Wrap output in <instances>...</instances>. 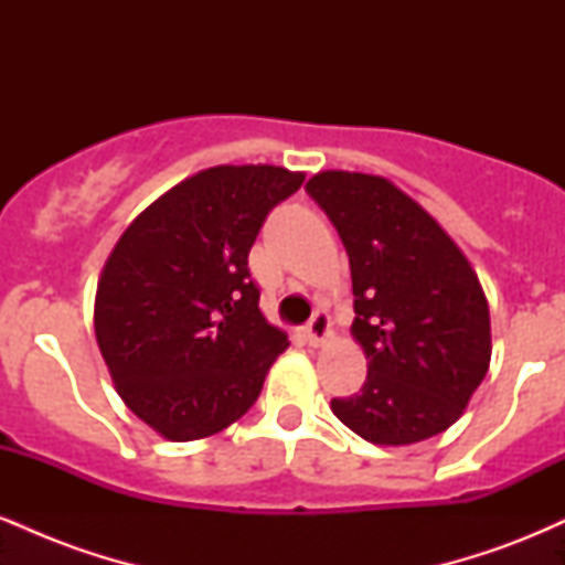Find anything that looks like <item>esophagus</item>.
Masks as SVG:
<instances>
[{"label": "esophagus", "instance_id": "34e87169", "mask_svg": "<svg viewBox=\"0 0 565 565\" xmlns=\"http://www.w3.org/2000/svg\"><path fill=\"white\" fill-rule=\"evenodd\" d=\"M305 334H308V342L313 348L323 345V342H327L329 337H332V321H329V316L323 313V310H319V313H316L313 319H310L308 327H305Z\"/></svg>", "mask_w": 565, "mask_h": 565}]
</instances>
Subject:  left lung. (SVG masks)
Instances as JSON below:
<instances>
[{"mask_svg":"<svg viewBox=\"0 0 565 565\" xmlns=\"http://www.w3.org/2000/svg\"><path fill=\"white\" fill-rule=\"evenodd\" d=\"M345 244L364 350L361 393L332 412L377 446L425 440L462 417L491 361L483 287L465 252L393 180L327 170L305 183Z\"/></svg>","mask_w":565,"mask_h":565,"instance_id":"left-lung-1","label":"left lung"}]
</instances>
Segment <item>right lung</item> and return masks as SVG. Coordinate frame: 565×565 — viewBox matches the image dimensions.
<instances>
[{"mask_svg":"<svg viewBox=\"0 0 565 565\" xmlns=\"http://www.w3.org/2000/svg\"><path fill=\"white\" fill-rule=\"evenodd\" d=\"M302 180L274 164L201 170L148 204L103 265L97 348L129 412L161 438L199 440L236 423L289 348L260 313L246 257Z\"/></svg>","mask_w":565,"mask_h":565,"instance_id":"1","label":"right lung"}]
</instances>
